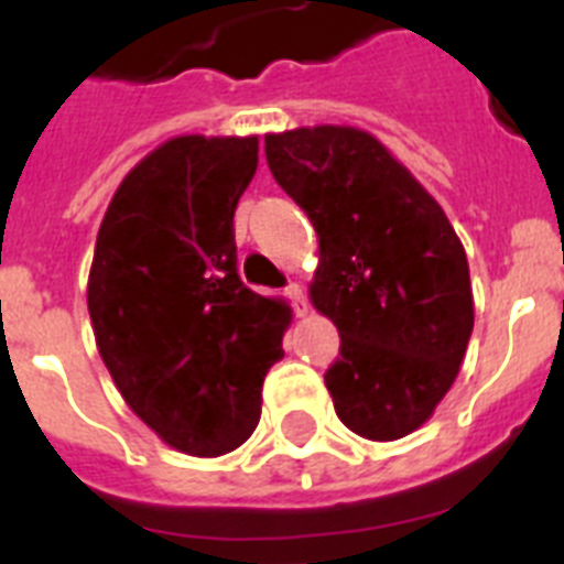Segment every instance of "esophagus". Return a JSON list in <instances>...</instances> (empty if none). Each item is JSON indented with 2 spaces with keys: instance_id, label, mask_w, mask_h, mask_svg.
I'll list each match as a JSON object with an SVG mask.
<instances>
[{
  "instance_id": "obj_1",
  "label": "esophagus",
  "mask_w": 564,
  "mask_h": 564,
  "mask_svg": "<svg viewBox=\"0 0 564 564\" xmlns=\"http://www.w3.org/2000/svg\"><path fill=\"white\" fill-rule=\"evenodd\" d=\"M285 296H288V302L293 305V311H296V316H305V313H307V296H305V291H302V285L291 282V285L285 288Z\"/></svg>"
}]
</instances>
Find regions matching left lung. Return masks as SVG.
Segmentation results:
<instances>
[{"label":"left lung","mask_w":564,"mask_h":564,"mask_svg":"<svg viewBox=\"0 0 564 564\" xmlns=\"http://www.w3.org/2000/svg\"><path fill=\"white\" fill-rule=\"evenodd\" d=\"M273 181L311 217L316 311L338 327L325 383L347 430L395 441L430 421L475 327L468 262L432 194L372 134H265Z\"/></svg>","instance_id":"left-lung-1"}]
</instances>
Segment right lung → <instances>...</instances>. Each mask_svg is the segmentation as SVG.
Masks as SVG:
<instances>
[{
	"label": "right lung",
	"mask_w": 564,
	"mask_h": 564,
	"mask_svg": "<svg viewBox=\"0 0 564 564\" xmlns=\"http://www.w3.org/2000/svg\"><path fill=\"white\" fill-rule=\"evenodd\" d=\"M257 152V138H172L123 177L96 239L98 352L129 410L186 455L246 443L285 356L291 311L237 273L234 212Z\"/></svg>",
	"instance_id": "1"
}]
</instances>
